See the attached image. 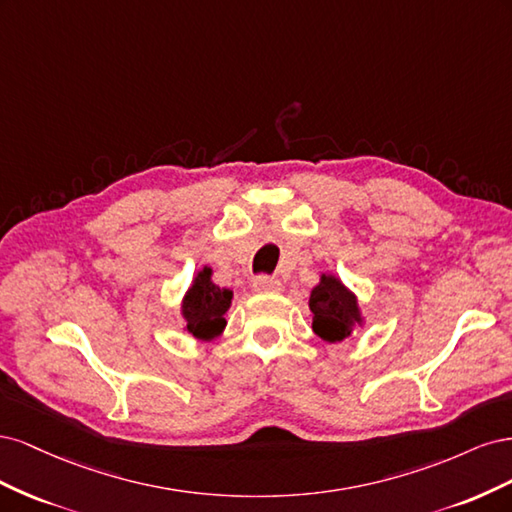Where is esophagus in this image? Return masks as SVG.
I'll return each instance as SVG.
<instances>
[{
  "mask_svg": "<svg viewBox=\"0 0 512 512\" xmlns=\"http://www.w3.org/2000/svg\"><path fill=\"white\" fill-rule=\"evenodd\" d=\"M254 290L256 292H280L282 282L275 280V277H269V275H258L254 280Z\"/></svg>",
  "mask_w": 512,
  "mask_h": 512,
  "instance_id": "1",
  "label": "esophagus"
}]
</instances>
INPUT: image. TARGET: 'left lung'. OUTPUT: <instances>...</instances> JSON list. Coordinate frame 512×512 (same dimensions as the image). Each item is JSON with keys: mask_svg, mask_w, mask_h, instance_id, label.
I'll return each mask as SVG.
<instances>
[{"mask_svg": "<svg viewBox=\"0 0 512 512\" xmlns=\"http://www.w3.org/2000/svg\"><path fill=\"white\" fill-rule=\"evenodd\" d=\"M309 309L314 320L312 329L324 342L337 344L352 335L356 324H363V316L354 292H350L335 275L322 273L320 284L309 294Z\"/></svg>", "mask_w": 512, "mask_h": 512, "instance_id": "8db88e82", "label": "left lung"}]
</instances>
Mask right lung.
<instances>
[{"label":"right lung","instance_id":"add662e5","mask_svg":"<svg viewBox=\"0 0 512 512\" xmlns=\"http://www.w3.org/2000/svg\"><path fill=\"white\" fill-rule=\"evenodd\" d=\"M211 275V267L200 269L181 303L185 331L200 339V342H211L213 337H218L224 331V314L232 303V290L213 284Z\"/></svg>","mask_w":512,"mask_h":512}]
</instances>
